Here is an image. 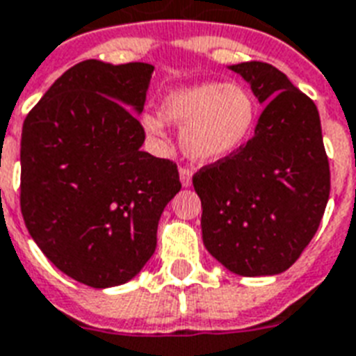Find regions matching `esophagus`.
I'll list each match as a JSON object with an SVG mask.
<instances>
[{
    "instance_id": "1",
    "label": "esophagus",
    "mask_w": 356,
    "mask_h": 356,
    "mask_svg": "<svg viewBox=\"0 0 356 356\" xmlns=\"http://www.w3.org/2000/svg\"><path fill=\"white\" fill-rule=\"evenodd\" d=\"M192 168L188 166H183L181 170H179V177H181V183H183V186H190L192 184Z\"/></svg>"
}]
</instances>
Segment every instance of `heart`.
<instances>
[{
	"mask_svg": "<svg viewBox=\"0 0 356 356\" xmlns=\"http://www.w3.org/2000/svg\"><path fill=\"white\" fill-rule=\"evenodd\" d=\"M166 121L183 127L181 145L190 159L216 162L250 140L257 123V102L238 83H197L166 95L160 102V115H143V130L162 140Z\"/></svg>",
	"mask_w": 356,
	"mask_h": 356,
	"instance_id": "b5f03b06",
	"label": "heart"
}]
</instances>
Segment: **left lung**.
<instances>
[{"instance_id": "1", "label": "left lung", "mask_w": 356, "mask_h": 356, "mask_svg": "<svg viewBox=\"0 0 356 356\" xmlns=\"http://www.w3.org/2000/svg\"><path fill=\"white\" fill-rule=\"evenodd\" d=\"M229 69L265 108L243 147L192 177L203 244L235 275H280L310 244L329 202L319 112L273 65L246 61Z\"/></svg>"}]
</instances>
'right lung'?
<instances>
[{
    "instance_id": "right-lung-1",
    "label": "right lung",
    "mask_w": 356,
    "mask_h": 356,
    "mask_svg": "<svg viewBox=\"0 0 356 356\" xmlns=\"http://www.w3.org/2000/svg\"><path fill=\"white\" fill-rule=\"evenodd\" d=\"M149 63L88 59L27 113L20 209L42 254L89 287L121 286L156 248L160 214L179 190L177 164L142 151Z\"/></svg>"
}]
</instances>
